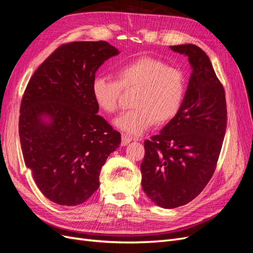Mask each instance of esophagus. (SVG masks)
I'll use <instances>...</instances> for the list:
<instances>
[{
    "label": "esophagus",
    "instance_id": "obj_1",
    "mask_svg": "<svg viewBox=\"0 0 253 253\" xmlns=\"http://www.w3.org/2000/svg\"><path fill=\"white\" fill-rule=\"evenodd\" d=\"M132 140L137 141V140H140V138H138V137H132V136H129L127 134H122V136H121V144L122 145H126Z\"/></svg>",
    "mask_w": 253,
    "mask_h": 253
}]
</instances>
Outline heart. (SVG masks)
Masks as SVG:
<instances>
[{
	"label": "heart",
	"instance_id": "obj_1",
	"mask_svg": "<svg viewBox=\"0 0 253 253\" xmlns=\"http://www.w3.org/2000/svg\"><path fill=\"white\" fill-rule=\"evenodd\" d=\"M138 88L134 109L115 119V126L128 134L139 135L155 124H166L180 111L186 93L182 72L162 60L139 57L121 64L116 80L98 76L91 83V94L97 105L109 114L120 106L122 89Z\"/></svg>",
	"mask_w": 253,
	"mask_h": 253
}]
</instances>
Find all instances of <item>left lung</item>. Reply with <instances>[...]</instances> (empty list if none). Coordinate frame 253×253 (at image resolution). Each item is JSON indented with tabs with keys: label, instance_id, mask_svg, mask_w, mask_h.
<instances>
[{
	"label": "left lung",
	"instance_id": "obj_1",
	"mask_svg": "<svg viewBox=\"0 0 253 253\" xmlns=\"http://www.w3.org/2000/svg\"><path fill=\"white\" fill-rule=\"evenodd\" d=\"M170 48L192 66L180 111L158 135L144 141L140 166L144 193L173 209L193 201L216 169L227 126L225 89L209 57L194 44Z\"/></svg>",
	"mask_w": 253,
	"mask_h": 253
}]
</instances>
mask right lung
I'll list each match as a JSON object with an SVG mask.
<instances>
[{
    "mask_svg": "<svg viewBox=\"0 0 253 253\" xmlns=\"http://www.w3.org/2000/svg\"><path fill=\"white\" fill-rule=\"evenodd\" d=\"M118 53L105 41L62 44L25 88L19 117L23 158L43 195L58 205L87 201L120 144V133L97 114L91 94L97 70Z\"/></svg>",
    "mask_w": 253,
    "mask_h": 253,
    "instance_id": "obj_1",
    "label": "right lung"
}]
</instances>
